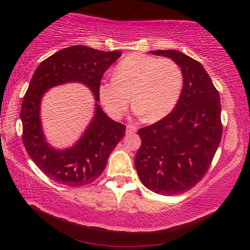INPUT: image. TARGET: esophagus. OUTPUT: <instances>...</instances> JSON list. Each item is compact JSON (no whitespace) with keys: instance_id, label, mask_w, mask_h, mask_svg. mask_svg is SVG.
Wrapping results in <instances>:
<instances>
[{"instance_id":"1","label":"esophagus","mask_w":250,"mask_h":250,"mask_svg":"<svg viewBox=\"0 0 250 250\" xmlns=\"http://www.w3.org/2000/svg\"><path fill=\"white\" fill-rule=\"evenodd\" d=\"M136 131H137V128L135 125H126V134H133Z\"/></svg>"}]
</instances>
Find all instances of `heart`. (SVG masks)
<instances>
[{"label": "heart", "instance_id": "b5f03b06", "mask_svg": "<svg viewBox=\"0 0 250 250\" xmlns=\"http://www.w3.org/2000/svg\"><path fill=\"white\" fill-rule=\"evenodd\" d=\"M183 83L182 68L172 59L133 54L118 63L113 79L101 82L99 97L106 111L118 118L128 106L131 94L134 113L155 122L174 109Z\"/></svg>", "mask_w": 250, "mask_h": 250}]
</instances>
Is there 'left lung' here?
<instances>
[{"instance_id": "8db88e82", "label": "left lung", "mask_w": 250, "mask_h": 250, "mask_svg": "<svg viewBox=\"0 0 250 250\" xmlns=\"http://www.w3.org/2000/svg\"><path fill=\"white\" fill-rule=\"evenodd\" d=\"M149 52L176 62L184 83L171 113L139 130L135 168L145 187L175 195L193 188L208 171L222 135L220 98L200 62L173 49Z\"/></svg>"}]
</instances>
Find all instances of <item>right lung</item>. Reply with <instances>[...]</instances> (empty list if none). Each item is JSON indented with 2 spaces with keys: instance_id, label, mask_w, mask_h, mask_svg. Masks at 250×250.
Masks as SVG:
<instances>
[{
  "instance_id": "right-lung-1",
  "label": "right lung",
  "mask_w": 250,
  "mask_h": 250,
  "mask_svg": "<svg viewBox=\"0 0 250 250\" xmlns=\"http://www.w3.org/2000/svg\"><path fill=\"white\" fill-rule=\"evenodd\" d=\"M120 56L121 51H101L79 45L67 47L42 62L32 76L20 110L22 142L32 161L55 182L71 187L94 182L124 137L125 125L110 119L99 105L101 79ZM67 82L83 83L90 89L96 100L95 115L75 145L58 150L45 140L40 103L50 87Z\"/></svg>"
}]
</instances>
